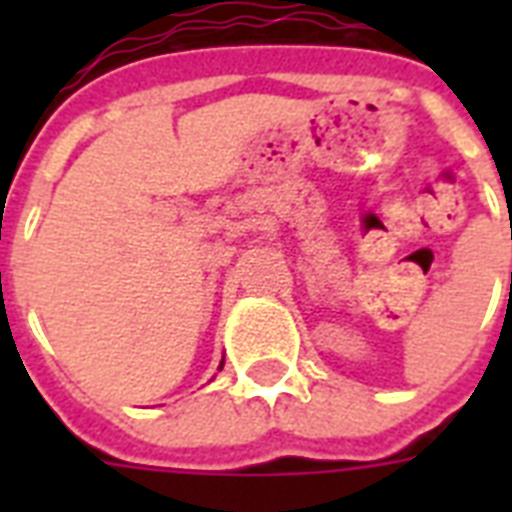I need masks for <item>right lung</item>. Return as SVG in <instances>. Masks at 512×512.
Listing matches in <instances>:
<instances>
[{
    "mask_svg": "<svg viewBox=\"0 0 512 512\" xmlns=\"http://www.w3.org/2000/svg\"><path fill=\"white\" fill-rule=\"evenodd\" d=\"M220 369H223V361H220Z\"/></svg>",
    "mask_w": 512,
    "mask_h": 512,
    "instance_id": "1",
    "label": "right lung"
}]
</instances>
